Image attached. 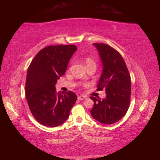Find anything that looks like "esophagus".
Instances as JSON below:
<instances>
[{"label":"esophagus","mask_w":160,"mask_h":160,"mask_svg":"<svg viewBox=\"0 0 160 160\" xmlns=\"http://www.w3.org/2000/svg\"><path fill=\"white\" fill-rule=\"evenodd\" d=\"M78 99L79 100H83L86 99V97L85 96H82V95H80V96H78Z\"/></svg>","instance_id":"esophagus-1"}]
</instances>
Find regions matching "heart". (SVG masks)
Wrapping results in <instances>:
<instances>
[{
    "instance_id": "1",
    "label": "heart",
    "mask_w": 160,
    "mask_h": 160,
    "mask_svg": "<svg viewBox=\"0 0 160 160\" xmlns=\"http://www.w3.org/2000/svg\"><path fill=\"white\" fill-rule=\"evenodd\" d=\"M85 64L88 68L91 66H96V61L92 56H88L85 58Z\"/></svg>"
}]
</instances>
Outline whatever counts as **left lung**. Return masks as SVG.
Masks as SVG:
<instances>
[{
	"label": "left lung",
	"instance_id": "8db88e82",
	"mask_svg": "<svg viewBox=\"0 0 160 160\" xmlns=\"http://www.w3.org/2000/svg\"><path fill=\"white\" fill-rule=\"evenodd\" d=\"M94 45L99 51L104 67L97 91L105 90L107 97L103 99L90 97L94 102L91 115L100 123L112 124L122 118L129 108L131 76L118 51L104 43H94Z\"/></svg>",
	"mask_w": 160,
	"mask_h": 160
}]
</instances>
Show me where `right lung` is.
Here are the masks:
<instances>
[{
	"mask_svg": "<svg viewBox=\"0 0 160 160\" xmlns=\"http://www.w3.org/2000/svg\"><path fill=\"white\" fill-rule=\"evenodd\" d=\"M75 45L48 46L34 56L27 72L25 95L30 112L38 122L56 127L66 121L77 100L73 92H57L55 85L63 75Z\"/></svg>",
	"mask_w": 160,
	"mask_h": 160,
	"instance_id": "right-lung-1",
	"label": "right lung"
}]
</instances>
